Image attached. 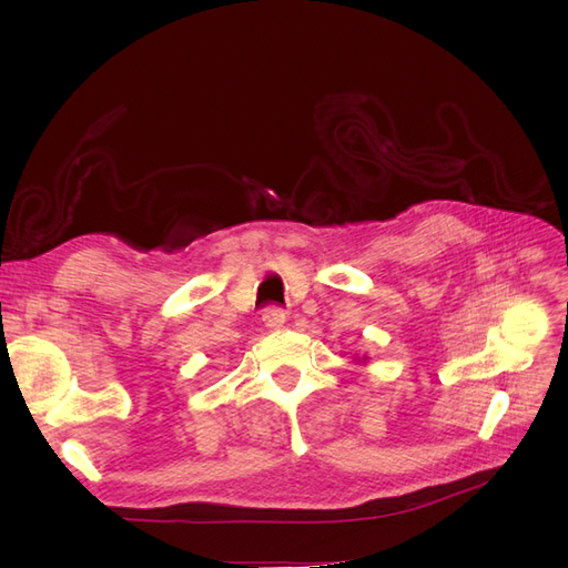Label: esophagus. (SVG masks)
Listing matches in <instances>:
<instances>
[{"instance_id": "34e87169", "label": "esophagus", "mask_w": 568, "mask_h": 568, "mask_svg": "<svg viewBox=\"0 0 568 568\" xmlns=\"http://www.w3.org/2000/svg\"><path fill=\"white\" fill-rule=\"evenodd\" d=\"M263 322H265V326H270V329H280V326H284V322H286V315H284V311H280V307H267V311L263 313Z\"/></svg>"}]
</instances>
